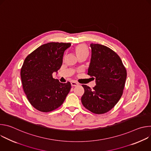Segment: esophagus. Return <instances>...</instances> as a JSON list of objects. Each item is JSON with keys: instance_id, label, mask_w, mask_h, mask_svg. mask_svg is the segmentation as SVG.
Returning a JSON list of instances; mask_svg holds the SVG:
<instances>
[{"instance_id": "esophagus-1", "label": "esophagus", "mask_w": 151, "mask_h": 151, "mask_svg": "<svg viewBox=\"0 0 151 151\" xmlns=\"http://www.w3.org/2000/svg\"><path fill=\"white\" fill-rule=\"evenodd\" d=\"M71 85L72 86V87H76V86L78 85V83H76V82L72 81V82H71Z\"/></svg>"}]
</instances>
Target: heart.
I'll return each instance as SVG.
<instances>
[{
	"mask_svg": "<svg viewBox=\"0 0 151 151\" xmlns=\"http://www.w3.org/2000/svg\"><path fill=\"white\" fill-rule=\"evenodd\" d=\"M75 52L78 57H79L82 55H88V48L85 44H79L75 47Z\"/></svg>",
	"mask_w": 151,
	"mask_h": 151,
	"instance_id": "obj_1",
	"label": "heart"
}]
</instances>
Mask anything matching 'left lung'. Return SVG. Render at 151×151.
I'll use <instances>...</instances> for the list:
<instances>
[{
	"instance_id": "1",
	"label": "left lung",
	"mask_w": 151,
	"mask_h": 151,
	"mask_svg": "<svg viewBox=\"0 0 151 151\" xmlns=\"http://www.w3.org/2000/svg\"><path fill=\"white\" fill-rule=\"evenodd\" d=\"M91 58L88 75L96 79L92 89L82 85L84 94L81 97L83 106L96 114L106 113L121 99L127 78V71L119 55L111 48L91 44Z\"/></svg>"
}]
</instances>
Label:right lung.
<instances>
[{"label": "right lung", "instance_id": "obj_1", "mask_svg": "<svg viewBox=\"0 0 151 151\" xmlns=\"http://www.w3.org/2000/svg\"><path fill=\"white\" fill-rule=\"evenodd\" d=\"M70 46V43H47L24 60L20 72L23 88L30 103L40 112L57 109L70 90L69 82L61 83L52 77L62 65L64 51Z\"/></svg>", "mask_w": 151, "mask_h": 151}]
</instances>
